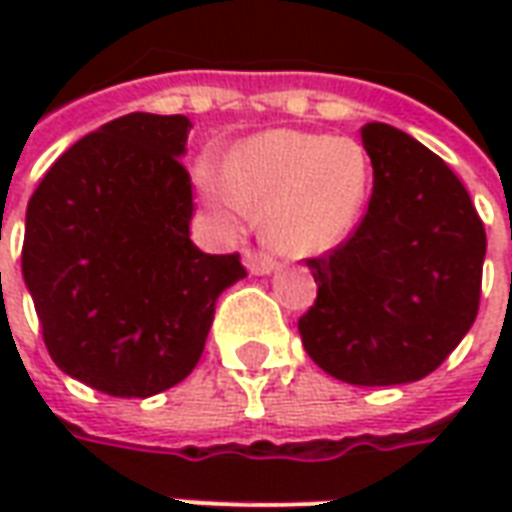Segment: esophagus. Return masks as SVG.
Masks as SVG:
<instances>
[{"label":"esophagus","mask_w":512,"mask_h":512,"mask_svg":"<svg viewBox=\"0 0 512 512\" xmlns=\"http://www.w3.org/2000/svg\"><path fill=\"white\" fill-rule=\"evenodd\" d=\"M244 263L252 274H260V277H263V274H271V271L277 268V260H274V257H268L266 252H255V249H246Z\"/></svg>","instance_id":"1"}]
</instances>
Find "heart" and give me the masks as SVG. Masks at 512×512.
<instances>
[{
    "label": "heart",
    "mask_w": 512,
    "mask_h": 512,
    "mask_svg": "<svg viewBox=\"0 0 512 512\" xmlns=\"http://www.w3.org/2000/svg\"><path fill=\"white\" fill-rule=\"evenodd\" d=\"M213 211L263 213V238L288 257L323 255L354 230L367 200L370 158L348 136L274 128L244 139L222 175L202 167Z\"/></svg>",
    "instance_id": "obj_1"
}]
</instances>
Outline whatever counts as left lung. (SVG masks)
Here are the masks:
<instances>
[{
  "mask_svg": "<svg viewBox=\"0 0 512 512\" xmlns=\"http://www.w3.org/2000/svg\"><path fill=\"white\" fill-rule=\"evenodd\" d=\"M373 194L351 238L310 257L318 299L304 351L356 386L419 381L455 351L480 307L485 227L436 153L386 123L362 128Z\"/></svg>",
  "mask_w": 512,
  "mask_h": 512,
  "instance_id": "left-lung-1",
  "label": "left lung"
}]
</instances>
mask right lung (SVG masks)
Listing matches in <instances>:
<instances>
[{"label": "right lung", "mask_w": 512, "mask_h": 512, "mask_svg": "<svg viewBox=\"0 0 512 512\" xmlns=\"http://www.w3.org/2000/svg\"><path fill=\"white\" fill-rule=\"evenodd\" d=\"M189 117L131 112L68 147L27 205L21 271L54 365L112 397H150L197 367L238 255H205Z\"/></svg>", "instance_id": "right-lung-1"}]
</instances>
